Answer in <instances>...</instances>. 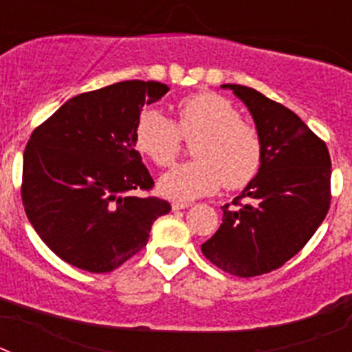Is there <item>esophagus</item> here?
Returning a JSON list of instances; mask_svg holds the SVG:
<instances>
[{
  "mask_svg": "<svg viewBox=\"0 0 352 352\" xmlns=\"http://www.w3.org/2000/svg\"><path fill=\"white\" fill-rule=\"evenodd\" d=\"M190 203H182V201H174L173 203V210L178 211V210H185V208H190Z\"/></svg>",
  "mask_w": 352,
  "mask_h": 352,
  "instance_id": "1",
  "label": "esophagus"
}]
</instances>
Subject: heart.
Instances as JSON below:
<instances>
[{"instance_id":"heart-1","label":"heart","mask_w":352,"mask_h":352,"mask_svg":"<svg viewBox=\"0 0 352 352\" xmlns=\"http://www.w3.org/2000/svg\"><path fill=\"white\" fill-rule=\"evenodd\" d=\"M182 138L194 139L195 160L176 166L158 182L162 195L176 201L211 195L222 185L241 190L256 178L263 164V139L256 126L241 120L229 98L213 91L186 96L178 104V120L148 109L139 116L133 142L158 167L170 166Z\"/></svg>"}]
</instances>
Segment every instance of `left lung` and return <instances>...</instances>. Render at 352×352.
I'll list each match as a JSON object with an SVG mask.
<instances>
[{
	"mask_svg": "<svg viewBox=\"0 0 352 352\" xmlns=\"http://www.w3.org/2000/svg\"><path fill=\"white\" fill-rule=\"evenodd\" d=\"M250 111L263 139L257 176L229 204L201 250L217 268L257 276L280 268L307 245L331 201V160L324 141L291 109L256 89L223 84Z\"/></svg>",
	"mask_w": 352,
	"mask_h": 352,
	"instance_id": "obj_1",
	"label": "left lung"
}]
</instances>
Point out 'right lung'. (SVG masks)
I'll return each mask as SVG.
<instances>
[{
  "label": "right lung",
  "mask_w": 352,
  "mask_h": 352,
  "mask_svg": "<svg viewBox=\"0 0 352 352\" xmlns=\"http://www.w3.org/2000/svg\"><path fill=\"white\" fill-rule=\"evenodd\" d=\"M169 91L155 80H123L65 102L24 149L23 204L42 241L65 263L107 273L146 247L155 220L170 211L139 197L153 178L135 149L144 104Z\"/></svg>",
  "instance_id": "obj_1"
}]
</instances>
